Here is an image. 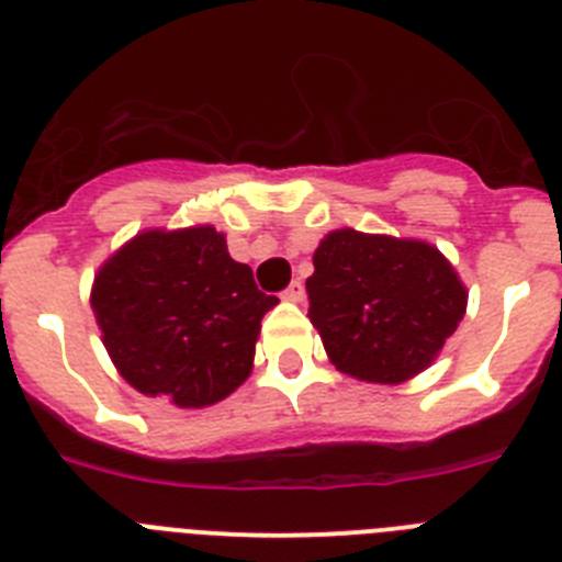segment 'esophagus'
Here are the masks:
<instances>
[{
	"label": "esophagus",
	"instance_id": "obj_1",
	"mask_svg": "<svg viewBox=\"0 0 562 562\" xmlns=\"http://www.w3.org/2000/svg\"><path fill=\"white\" fill-rule=\"evenodd\" d=\"M281 297H284V301H290V304H301V301L306 297L304 284H301V281H292V284L281 292Z\"/></svg>",
	"mask_w": 562,
	"mask_h": 562
}]
</instances>
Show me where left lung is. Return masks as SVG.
<instances>
[{
  "label": "left lung",
  "instance_id": "1",
  "mask_svg": "<svg viewBox=\"0 0 562 562\" xmlns=\"http://www.w3.org/2000/svg\"><path fill=\"white\" fill-rule=\"evenodd\" d=\"M306 278L310 321L331 366L400 385L445 349L467 312V286L439 247L342 227L317 245Z\"/></svg>",
  "mask_w": 562,
  "mask_h": 562
}]
</instances>
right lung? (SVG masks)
<instances>
[{"label":"right lung","mask_w":562,"mask_h":562,"mask_svg":"<svg viewBox=\"0 0 562 562\" xmlns=\"http://www.w3.org/2000/svg\"><path fill=\"white\" fill-rule=\"evenodd\" d=\"M89 304L123 380L177 408H207L250 376L278 304L213 225L143 231L106 258Z\"/></svg>","instance_id":"add662e5"}]
</instances>
